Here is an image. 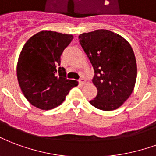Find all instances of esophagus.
Instances as JSON below:
<instances>
[{
	"instance_id": "34e87169",
	"label": "esophagus",
	"mask_w": 156,
	"mask_h": 156,
	"mask_svg": "<svg viewBox=\"0 0 156 156\" xmlns=\"http://www.w3.org/2000/svg\"><path fill=\"white\" fill-rule=\"evenodd\" d=\"M78 83H79V84H81V85H83V84L85 83V79H84L83 78H80V79L78 80Z\"/></svg>"
}]
</instances>
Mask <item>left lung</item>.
I'll return each instance as SVG.
<instances>
[{"mask_svg": "<svg viewBox=\"0 0 156 156\" xmlns=\"http://www.w3.org/2000/svg\"><path fill=\"white\" fill-rule=\"evenodd\" d=\"M78 39L95 73L93 83L98 94L89 102L102 111L117 109L131 96L136 80V60L131 44L107 30L83 33Z\"/></svg>", "mask_w": 156, "mask_h": 156, "instance_id": "left-lung-1", "label": "left lung"}]
</instances>
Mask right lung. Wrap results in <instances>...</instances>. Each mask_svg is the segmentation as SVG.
Segmentation results:
<instances>
[{"label": "right lung", "mask_w": 156, "mask_h": 156, "mask_svg": "<svg viewBox=\"0 0 156 156\" xmlns=\"http://www.w3.org/2000/svg\"><path fill=\"white\" fill-rule=\"evenodd\" d=\"M72 34L43 30L30 38L17 63V79L29 102L41 110H50L65 100L78 82L66 78L60 56L71 43Z\"/></svg>", "instance_id": "right-lung-1"}]
</instances>
